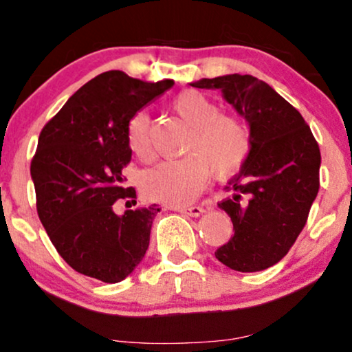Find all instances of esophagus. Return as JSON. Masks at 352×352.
<instances>
[{"instance_id": "34e87169", "label": "esophagus", "mask_w": 352, "mask_h": 352, "mask_svg": "<svg viewBox=\"0 0 352 352\" xmlns=\"http://www.w3.org/2000/svg\"><path fill=\"white\" fill-rule=\"evenodd\" d=\"M180 211L182 214H188V217H200V214L205 213V208L203 206H184V208H172Z\"/></svg>"}]
</instances>
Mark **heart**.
Instances as JSON below:
<instances>
[{
    "instance_id": "obj_1",
    "label": "heart",
    "mask_w": 352,
    "mask_h": 352,
    "mask_svg": "<svg viewBox=\"0 0 352 352\" xmlns=\"http://www.w3.org/2000/svg\"><path fill=\"white\" fill-rule=\"evenodd\" d=\"M172 108L192 126L184 149L187 157L151 168L142 179V192L149 200L180 206L201 193L211 172L218 180L234 177L251 155L252 134L248 122L221 113V107L201 91H180ZM126 141L139 159L151 157V120L144 111L129 118Z\"/></svg>"
}]
</instances>
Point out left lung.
<instances>
[{"label": "left lung", "mask_w": 352, "mask_h": 352, "mask_svg": "<svg viewBox=\"0 0 352 352\" xmlns=\"http://www.w3.org/2000/svg\"><path fill=\"white\" fill-rule=\"evenodd\" d=\"M192 87L221 90L252 134L248 162L228 182L232 197L218 203L234 236L214 256L238 272L272 267L295 244L318 195V142L302 114L252 75L203 78Z\"/></svg>", "instance_id": "left-lung-1"}]
</instances>
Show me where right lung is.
Returning a JSON list of instances; mask_svg holds the SVG:
<instances>
[{
    "mask_svg": "<svg viewBox=\"0 0 352 352\" xmlns=\"http://www.w3.org/2000/svg\"><path fill=\"white\" fill-rule=\"evenodd\" d=\"M172 85L104 72L75 91L41 131L31 162L37 214L54 248L78 274L121 282L149 248L159 206L116 214L114 203L135 205V190L122 175L133 154L126 124Z\"/></svg>",
    "mask_w": 352,
    "mask_h": 352,
    "instance_id": "add662e5",
    "label": "right lung"
}]
</instances>
